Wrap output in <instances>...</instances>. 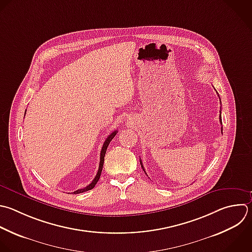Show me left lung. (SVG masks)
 <instances>
[{
    "mask_svg": "<svg viewBox=\"0 0 252 252\" xmlns=\"http://www.w3.org/2000/svg\"><path fill=\"white\" fill-rule=\"evenodd\" d=\"M220 123H221V117H220ZM221 131H222V128H221ZM140 163H141V166H142V168L144 169V166H143V163H142V160H140ZM144 171H145V169H144ZM146 172V171H145Z\"/></svg>",
    "mask_w": 252,
    "mask_h": 252,
    "instance_id": "obj_1",
    "label": "left lung"
}]
</instances>
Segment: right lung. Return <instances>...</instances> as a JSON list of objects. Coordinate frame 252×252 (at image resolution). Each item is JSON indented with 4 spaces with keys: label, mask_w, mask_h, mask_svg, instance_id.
Segmentation results:
<instances>
[{
    "label": "right lung",
    "mask_w": 252,
    "mask_h": 252,
    "mask_svg": "<svg viewBox=\"0 0 252 252\" xmlns=\"http://www.w3.org/2000/svg\"><path fill=\"white\" fill-rule=\"evenodd\" d=\"M27 111V110H26ZM118 131H114V132H112L107 138H106V140H105V142L103 143V146H102V149H101V152H100V160H99V166H98V170H97V173H96V175H95V177H94V179L92 181V183L91 184H89L87 187H85V188H82V189H78V190H76V191H74L73 192V194H79V193H83V192H85V191H89V190H91V189H93L94 186H95V184L97 183V181L99 180V177H100V174H101V171H102V166H103V162H104V156H105V153H106V150H107V147H108V145H109V143H110V141L115 137V135H116V133H117Z\"/></svg>",
    "instance_id": "add662e5"
}]
</instances>
